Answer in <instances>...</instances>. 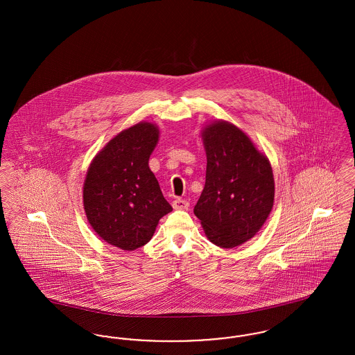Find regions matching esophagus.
<instances>
[{
	"instance_id": "esophagus-1",
	"label": "esophagus",
	"mask_w": 355,
	"mask_h": 355,
	"mask_svg": "<svg viewBox=\"0 0 355 355\" xmlns=\"http://www.w3.org/2000/svg\"><path fill=\"white\" fill-rule=\"evenodd\" d=\"M173 207L177 210H187L189 209V202L182 198H175L173 201Z\"/></svg>"
}]
</instances>
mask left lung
<instances>
[{"label": "left lung", "mask_w": 355, "mask_h": 355, "mask_svg": "<svg viewBox=\"0 0 355 355\" xmlns=\"http://www.w3.org/2000/svg\"><path fill=\"white\" fill-rule=\"evenodd\" d=\"M206 181L194 214L214 245L232 249L253 238L274 203L270 162L236 125L214 121L202 130Z\"/></svg>", "instance_id": "8db88e82"}]
</instances>
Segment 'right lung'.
<instances>
[{
  "instance_id": "obj_1",
  "label": "right lung",
  "mask_w": 355,
  "mask_h": 355,
  "mask_svg": "<svg viewBox=\"0 0 355 355\" xmlns=\"http://www.w3.org/2000/svg\"><path fill=\"white\" fill-rule=\"evenodd\" d=\"M158 137L157 125L135 123L112 138L87 169V220L105 242L122 250L146 245L159 220L173 210L149 168Z\"/></svg>"
}]
</instances>
